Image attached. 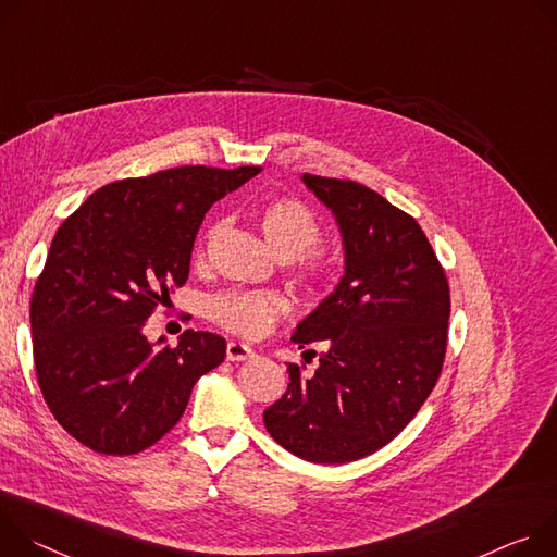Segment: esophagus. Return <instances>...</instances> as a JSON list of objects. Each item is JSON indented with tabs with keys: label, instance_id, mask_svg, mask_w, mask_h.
Listing matches in <instances>:
<instances>
[{
	"label": "esophagus",
	"instance_id": "34e87169",
	"mask_svg": "<svg viewBox=\"0 0 557 557\" xmlns=\"http://www.w3.org/2000/svg\"><path fill=\"white\" fill-rule=\"evenodd\" d=\"M225 356H227V360H247V358L255 356V349L247 347L245 343L230 341L227 347H225Z\"/></svg>",
	"mask_w": 557,
	"mask_h": 557
}]
</instances>
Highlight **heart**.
I'll return each instance as SVG.
<instances>
[{
  "mask_svg": "<svg viewBox=\"0 0 557 557\" xmlns=\"http://www.w3.org/2000/svg\"><path fill=\"white\" fill-rule=\"evenodd\" d=\"M255 221L278 259H296L312 276L330 274L332 263L317 250L323 238L321 221L305 203L289 197L263 201L255 210ZM285 307V298L276 292H225L210 300L208 312L234 334L259 336Z\"/></svg>",
  "mask_w": 557,
  "mask_h": 557,
  "instance_id": "1",
  "label": "heart"
}]
</instances>
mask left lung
Returning <instances> with one entry per match:
<instances>
[{"mask_svg": "<svg viewBox=\"0 0 557 557\" xmlns=\"http://www.w3.org/2000/svg\"><path fill=\"white\" fill-rule=\"evenodd\" d=\"M300 178L338 223L345 272L292 334L300 349L325 347L317 372L302 376L289 362L287 389L263 422L289 454L343 465L394 441L434 389L449 285L416 219L356 181Z\"/></svg>", "mask_w": 557, "mask_h": 557, "instance_id": "left-lung-1", "label": "left lung"}]
</instances>
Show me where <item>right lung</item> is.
Masks as SVG:
<instances>
[{"label": "right lung", "mask_w": 557, "mask_h": 557, "mask_svg": "<svg viewBox=\"0 0 557 557\" xmlns=\"http://www.w3.org/2000/svg\"><path fill=\"white\" fill-rule=\"evenodd\" d=\"M261 168L185 165L103 185L57 230L30 300L39 389L57 422L97 454L161 441L225 341L183 332L150 343L144 325L190 274L206 212Z\"/></svg>", "instance_id": "add662e5"}]
</instances>
